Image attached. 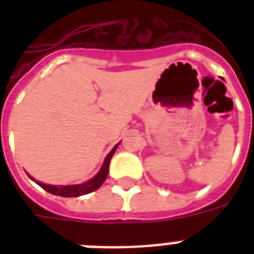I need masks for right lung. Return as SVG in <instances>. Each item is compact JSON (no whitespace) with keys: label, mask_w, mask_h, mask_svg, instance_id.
Returning <instances> with one entry per match:
<instances>
[{"label":"right lung","mask_w":254,"mask_h":254,"mask_svg":"<svg viewBox=\"0 0 254 254\" xmlns=\"http://www.w3.org/2000/svg\"><path fill=\"white\" fill-rule=\"evenodd\" d=\"M119 145H116L113 149L111 150V153L107 155V158L104 161V165L101 167L97 175L95 178H92L91 181L85 182L83 185H72V186H50V185H43L41 182H37L38 185L41 186L42 189L46 190L47 192L53 193V195H58V196H64V197H76L81 196V195H85V193H89L92 191H95L103 185L104 181L107 179L108 177V170H109V162H111V158L115 154L116 149H117Z\"/></svg>","instance_id":"1"}]
</instances>
